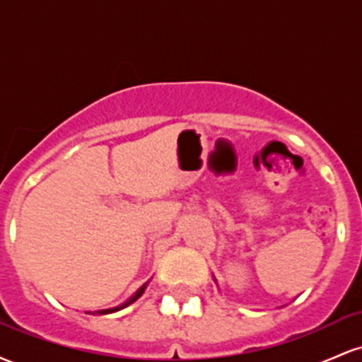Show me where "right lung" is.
I'll use <instances>...</instances> for the list:
<instances>
[{"instance_id":"right-lung-1","label":"right lung","mask_w":362,"mask_h":362,"mask_svg":"<svg viewBox=\"0 0 362 362\" xmlns=\"http://www.w3.org/2000/svg\"><path fill=\"white\" fill-rule=\"evenodd\" d=\"M146 286H148V282H146V284H143V286H141V288H139L138 291H136V293L132 294V296L129 298V300H127L126 303H122V305L115 306V308H109V310H98V311H95V313H97V315H107V313H114V311H119V310L126 308V306L132 305V303H134L136 300H138V298H141V294L144 293V289H146ZM86 313H90V311H86ZM95 313H91V315H95Z\"/></svg>"}]
</instances>
